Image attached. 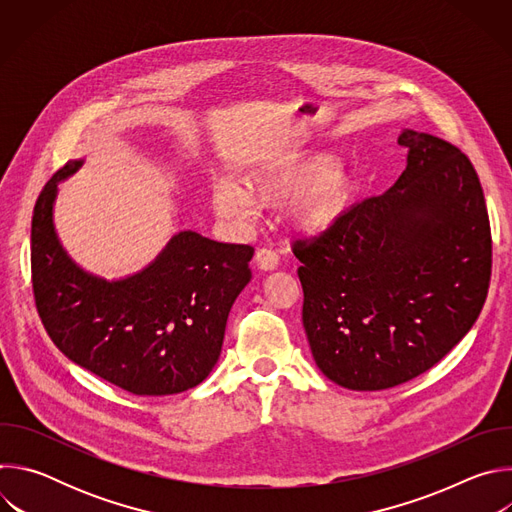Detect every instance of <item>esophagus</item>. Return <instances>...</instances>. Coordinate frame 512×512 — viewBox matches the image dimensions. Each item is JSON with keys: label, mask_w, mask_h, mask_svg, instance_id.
<instances>
[{"label": "esophagus", "mask_w": 512, "mask_h": 512, "mask_svg": "<svg viewBox=\"0 0 512 512\" xmlns=\"http://www.w3.org/2000/svg\"><path fill=\"white\" fill-rule=\"evenodd\" d=\"M255 263H257V267L261 271H273V269H277L279 259H277V255L271 249H259L255 253Z\"/></svg>", "instance_id": "1"}]
</instances>
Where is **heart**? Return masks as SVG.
<instances>
[{"instance_id": "heart-1", "label": "heart", "mask_w": 512, "mask_h": 512, "mask_svg": "<svg viewBox=\"0 0 512 512\" xmlns=\"http://www.w3.org/2000/svg\"><path fill=\"white\" fill-rule=\"evenodd\" d=\"M360 190L358 176L336 166L332 156L279 158L261 164L243 178V186L231 180H216L210 204L223 218L249 221L253 206L281 208L294 204V221L306 235L332 231L350 212Z\"/></svg>"}]
</instances>
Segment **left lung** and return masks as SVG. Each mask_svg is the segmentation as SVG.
I'll use <instances>...</instances> for the list:
<instances>
[{
    "instance_id": "8db88e82",
    "label": "left lung",
    "mask_w": 512,
    "mask_h": 512,
    "mask_svg": "<svg viewBox=\"0 0 512 512\" xmlns=\"http://www.w3.org/2000/svg\"><path fill=\"white\" fill-rule=\"evenodd\" d=\"M407 168L314 241H296L318 369L350 391L429 371L484 306L492 239L478 174L456 145L403 129Z\"/></svg>"
}]
</instances>
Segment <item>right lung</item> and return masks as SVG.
Listing matches in <instances>:
<instances>
[{
    "instance_id": "1",
    "label": "right lung",
    "mask_w": 512,
    "mask_h": 512,
    "mask_svg": "<svg viewBox=\"0 0 512 512\" xmlns=\"http://www.w3.org/2000/svg\"><path fill=\"white\" fill-rule=\"evenodd\" d=\"M62 166L32 216V283L42 324L79 367L133 395H176L200 385L221 356L229 312L251 281L253 247L176 233L141 271L105 279L85 271L54 227Z\"/></svg>"
}]
</instances>
